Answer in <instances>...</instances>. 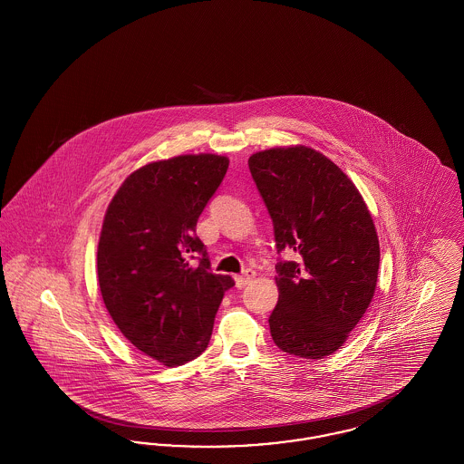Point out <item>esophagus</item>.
Listing matches in <instances>:
<instances>
[{
  "label": "esophagus",
  "instance_id": "1",
  "mask_svg": "<svg viewBox=\"0 0 464 464\" xmlns=\"http://www.w3.org/2000/svg\"><path fill=\"white\" fill-rule=\"evenodd\" d=\"M254 278H256V271L254 269H245L242 275L235 276V284H237V287L243 288L246 284H250Z\"/></svg>",
  "mask_w": 464,
  "mask_h": 464
}]
</instances>
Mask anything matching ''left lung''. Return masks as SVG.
I'll use <instances>...</instances> for the list:
<instances>
[{
    "instance_id": "obj_1",
    "label": "left lung",
    "mask_w": 464,
    "mask_h": 464,
    "mask_svg": "<svg viewBox=\"0 0 464 464\" xmlns=\"http://www.w3.org/2000/svg\"><path fill=\"white\" fill-rule=\"evenodd\" d=\"M248 169L273 219L278 303L269 316L275 344L308 360L337 352L374 297L379 240L372 216L346 176L308 146L271 148Z\"/></svg>"
}]
</instances>
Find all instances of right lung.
<instances>
[{
    "instance_id": "right-lung-1",
    "label": "right lung",
    "mask_w": 464,
    "mask_h": 464,
    "mask_svg": "<svg viewBox=\"0 0 464 464\" xmlns=\"http://www.w3.org/2000/svg\"><path fill=\"white\" fill-rule=\"evenodd\" d=\"M227 165L210 153L148 163L123 180L104 216L97 276L106 309L139 352L167 367L205 352L224 292L235 285L210 271L197 237Z\"/></svg>"
}]
</instances>
